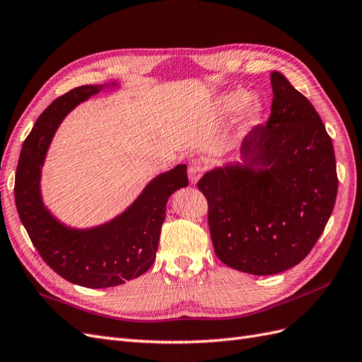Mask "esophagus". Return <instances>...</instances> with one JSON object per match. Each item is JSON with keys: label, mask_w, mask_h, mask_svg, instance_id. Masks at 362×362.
<instances>
[{"label": "esophagus", "mask_w": 362, "mask_h": 362, "mask_svg": "<svg viewBox=\"0 0 362 362\" xmlns=\"http://www.w3.org/2000/svg\"><path fill=\"white\" fill-rule=\"evenodd\" d=\"M205 170H206V166H205V164H204L202 161H199V160L190 161V163H189V170H187L189 180H190L193 184H196V182H198V181L201 180V177H202Z\"/></svg>", "instance_id": "34e87169"}]
</instances>
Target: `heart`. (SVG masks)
I'll list each match as a JSON object with an SVG mask.
<instances>
[{
	"instance_id": "b5f03b06",
	"label": "heart",
	"mask_w": 362,
	"mask_h": 362,
	"mask_svg": "<svg viewBox=\"0 0 362 362\" xmlns=\"http://www.w3.org/2000/svg\"><path fill=\"white\" fill-rule=\"evenodd\" d=\"M217 113L222 117L233 116L243 108L242 116L238 120L240 134L258 125L264 115V104L258 98H250V93L245 89H234L223 93L216 104Z\"/></svg>"
}]
</instances>
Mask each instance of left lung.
Returning <instances> with one entry per match:
<instances>
[{"label": "left lung", "instance_id": "1", "mask_svg": "<svg viewBox=\"0 0 362 362\" xmlns=\"http://www.w3.org/2000/svg\"><path fill=\"white\" fill-rule=\"evenodd\" d=\"M267 125L243 139L240 160L208 170L216 255L250 275H275L310 254L332 214L338 178L334 146L313 104L278 71Z\"/></svg>", "mask_w": 362, "mask_h": 362}]
</instances>
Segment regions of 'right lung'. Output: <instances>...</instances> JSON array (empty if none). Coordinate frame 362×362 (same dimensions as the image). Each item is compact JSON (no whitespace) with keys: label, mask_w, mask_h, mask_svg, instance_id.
<instances>
[{"label":"right lung","mask_w":362,"mask_h":362,"mask_svg":"<svg viewBox=\"0 0 362 362\" xmlns=\"http://www.w3.org/2000/svg\"><path fill=\"white\" fill-rule=\"evenodd\" d=\"M119 87L80 86L57 98L25 139L16 169L15 202L31 243L62 278L87 288L115 287L144 275L156 259L170 194L189 185L187 166L177 164L152 178L125 211L92 228L68 226L43 202L42 168L63 119L89 98Z\"/></svg>","instance_id":"obj_1"}]
</instances>
